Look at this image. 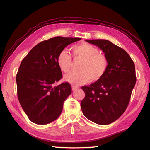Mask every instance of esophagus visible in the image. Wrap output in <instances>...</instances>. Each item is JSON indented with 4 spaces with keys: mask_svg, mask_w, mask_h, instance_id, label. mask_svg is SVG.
Returning <instances> with one entry per match:
<instances>
[{
    "mask_svg": "<svg viewBox=\"0 0 150 150\" xmlns=\"http://www.w3.org/2000/svg\"><path fill=\"white\" fill-rule=\"evenodd\" d=\"M72 91H75V90H78V88L77 87H75V86H72Z\"/></svg>",
    "mask_w": 150,
    "mask_h": 150,
    "instance_id": "obj_1",
    "label": "esophagus"
}]
</instances>
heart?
Masks as SVG:
<instances>
[{"instance_id":"b5f03b06","label":"heart","mask_w":150,"mask_h":150,"mask_svg":"<svg viewBox=\"0 0 150 150\" xmlns=\"http://www.w3.org/2000/svg\"><path fill=\"white\" fill-rule=\"evenodd\" d=\"M74 59H82L78 67L79 72L70 74L64 80L74 86L85 84L90 80L93 82L100 80L107 70L109 61L105 54L99 52V49L92 45L82 43L72 47ZM57 64L65 74L70 71L72 58L67 51H62L58 55Z\"/></svg>"}]
</instances>
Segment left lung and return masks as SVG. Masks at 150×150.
<instances>
[{"mask_svg": "<svg viewBox=\"0 0 150 150\" xmlns=\"http://www.w3.org/2000/svg\"><path fill=\"white\" fill-rule=\"evenodd\" d=\"M86 41L96 45L106 55L109 65L100 80L82 86L85 98L81 101L84 116L96 124L106 125L124 113L130 100L136 76L135 65L124 49L105 39Z\"/></svg>", "mask_w": 150, "mask_h": 150, "instance_id": "left-lung-1", "label": "left lung"}]
</instances>
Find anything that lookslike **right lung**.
Returning a JSON list of instances; mask_svg holds the SVG:
<instances>
[{
	"mask_svg": "<svg viewBox=\"0 0 150 150\" xmlns=\"http://www.w3.org/2000/svg\"><path fill=\"white\" fill-rule=\"evenodd\" d=\"M80 39L59 36L41 41L22 60L16 74L17 95L31 122L46 125L61 113L72 88L68 82L54 86L62 77L57 57L67 45Z\"/></svg>",
	"mask_w": 150,
	"mask_h": 150,
	"instance_id": "add662e5",
	"label": "right lung"
}]
</instances>
